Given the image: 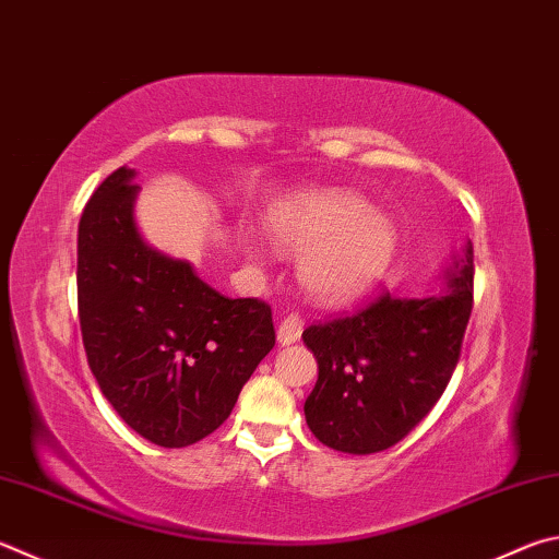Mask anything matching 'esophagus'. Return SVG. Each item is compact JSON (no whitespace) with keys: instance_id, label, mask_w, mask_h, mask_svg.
<instances>
[{"instance_id":"1","label":"esophagus","mask_w":559,"mask_h":559,"mask_svg":"<svg viewBox=\"0 0 559 559\" xmlns=\"http://www.w3.org/2000/svg\"><path fill=\"white\" fill-rule=\"evenodd\" d=\"M300 334H302V320L298 318V314H288V318H283L278 324L276 340L281 347H286V344L298 342Z\"/></svg>"}]
</instances>
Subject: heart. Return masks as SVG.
Here are the masks:
<instances>
[{"instance_id": "b5f03b06", "label": "heart", "mask_w": 559, "mask_h": 559, "mask_svg": "<svg viewBox=\"0 0 559 559\" xmlns=\"http://www.w3.org/2000/svg\"><path fill=\"white\" fill-rule=\"evenodd\" d=\"M269 229L281 249L306 251L300 283L322 306L364 296L389 271L399 249L393 219L357 192L337 188L293 192L271 210ZM247 249L261 253L259 239H247Z\"/></svg>"}]
</instances>
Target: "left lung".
I'll return each instance as SVG.
<instances>
[{
    "label": "left lung",
    "mask_w": 559,
    "mask_h": 559,
    "mask_svg": "<svg viewBox=\"0 0 559 559\" xmlns=\"http://www.w3.org/2000/svg\"><path fill=\"white\" fill-rule=\"evenodd\" d=\"M442 281L440 293L383 296L349 318L310 324L302 332L318 359L306 420L322 444L347 454L389 450L440 401L472 314L469 239Z\"/></svg>",
    "instance_id": "8db88e82"
}]
</instances>
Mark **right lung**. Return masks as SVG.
Instances as JSON below:
<instances>
[{
  "label": "right lung",
  "instance_id": "1",
  "mask_svg": "<svg viewBox=\"0 0 559 559\" xmlns=\"http://www.w3.org/2000/svg\"><path fill=\"white\" fill-rule=\"evenodd\" d=\"M134 178L117 168L80 217V330L119 418L158 448H188L229 418L276 332L266 302L225 298L141 237Z\"/></svg>",
  "mask_w": 559,
  "mask_h": 559
}]
</instances>
